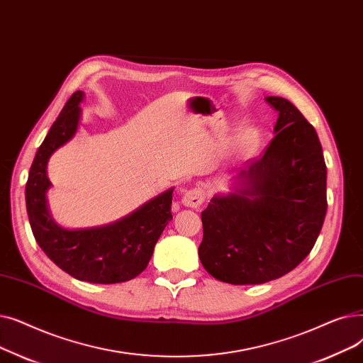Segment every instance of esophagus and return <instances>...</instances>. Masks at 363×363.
<instances>
[{
	"instance_id": "1",
	"label": "esophagus",
	"mask_w": 363,
	"mask_h": 363,
	"mask_svg": "<svg viewBox=\"0 0 363 363\" xmlns=\"http://www.w3.org/2000/svg\"><path fill=\"white\" fill-rule=\"evenodd\" d=\"M205 199V195H203V191L201 187H192L189 189V191H186L182 196V203L184 206H187V208H198V206L202 205Z\"/></svg>"
}]
</instances>
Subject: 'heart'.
Instances as JSON below:
<instances>
[{
  "instance_id": "b5f03b06",
  "label": "heart",
  "mask_w": 363,
  "mask_h": 363,
  "mask_svg": "<svg viewBox=\"0 0 363 363\" xmlns=\"http://www.w3.org/2000/svg\"><path fill=\"white\" fill-rule=\"evenodd\" d=\"M258 135L252 128L238 131L230 142V152L238 158H245L257 149Z\"/></svg>"
}]
</instances>
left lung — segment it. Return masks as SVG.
<instances>
[{"instance_id":"obj_1","label":"left lung","mask_w":363,"mask_h":363,"mask_svg":"<svg viewBox=\"0 0 363 363\" xmlns=\"http://www.w3.org/2000/svg\"><path fill=\"white\" fill-rule=\"evenodd\" d=\"M266 152L233 177L235 192L202 211L199 260L216 279L255 285L296 269L312 251L326 214V165L313 125L284 97Z\"/></svg>"}]
</instances>
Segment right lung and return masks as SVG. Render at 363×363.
Here are the masks:
<instances>
[{
    "label": "right lung",
    "mask_w": 363,
    "mask_h": 363,
    "mask_svg": "<svg viewBox=\"0 0 363 363\" xmlns=\"http://www.w3.org/2000/svg\"><path fill=\"white\" fill-rule=\"evenodd\" d=\"M82 91L66 101L30 165L26 183V211L30 229L47 257L78 281L119 284L139 276L147 266L168 221L174 187L152 198L140 208L106 226L69 230L51 218L45 194L51 183L47 164L56 149L75 135Z\"/></svg>",
    "instance_id": "1"
}]
</instances>
